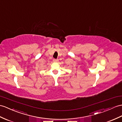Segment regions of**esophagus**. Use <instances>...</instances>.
<instances>
[{
    "label": "esophagus",
    "mask_w": 122,
    "mask_h": 122,
    "mask_svg": "<svg viewBox=\"0 0 122 122\" xmlns=\"http://www.w3.org/2000/svg\"><path fill=\"white\" fill-rule=\"evenodd\" d=\"M53 61H54V62H57V61H58V59H53Z\"/></svg>",
    "instance_id": "obj_1"
}]
</instances>
